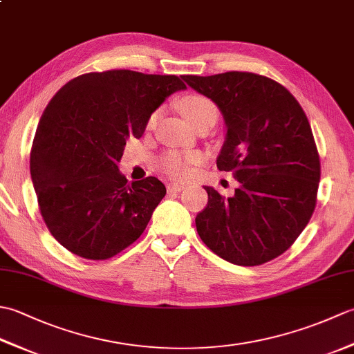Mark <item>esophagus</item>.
Masks as SVG:
<instances>
[{
  "label": "esophagus",
  "mask_w": 354,
  "mask_h": 354,
  "mask_svg": "<svg viewBox=\"0 0 354 354\" xmlns=\"http://www.w3.org/2000/svg\"><path fill=\"white\" fill-rule=\"evenodd\" d=\"M185 189L184 184H179V183H170L167 184V192L169 193H179Z\"/></svg>",
  "instance_id": "obj_1"
}]
</instances>
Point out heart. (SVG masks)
I'll return each mask as SVG.
<instances>
[{"label": "heart", "mask_w": 354, "mask_h": 354, "mask_svg": "<svg viewBox=\"0 0 354 354\" xmlns=\"http://www.w3.org/2000/svg\"><path fill=\"white\" fill-rule=\"evenodd\" d=\"M181 111L183 115L194 124L199 120L205 117H216L217 109L212 100L199 94L187 95L181 100ZM155 115L152 117V122ZM198 161L196 153H181V152H170L162 158L161 167L164 171H167L173 178H185L190 171V165Z\"/></svg>", "instance_id": "obj_1"}]
</instances>
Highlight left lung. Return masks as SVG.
Returning a JSON list of instances; mask_svg holds the SVG:
<instances>
[{
	"instance_id": "left-lung-1",
	"label": "left lung",
	"mask_w": 354,
	"mask_h": 354,
	"mask_svg": "<svg viewBox=\"0 0 354 354\" xmlns=\"http://www.w3.org/2000/svg\"><path fill=\"white\" fill-rule=\"evenodd\" d=\"M183 79L219 108L227 133L217 169L240 183L228 199L204 187L198 234L223 260L263 265L289 250L317 205L321 165L309 120L288 89L259 74Z\"/></svg>"
}]
</instances>
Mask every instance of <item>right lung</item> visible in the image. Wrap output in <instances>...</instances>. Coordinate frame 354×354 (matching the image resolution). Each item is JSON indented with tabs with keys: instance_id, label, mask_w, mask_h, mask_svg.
Returning <instances> with one entry per match:
<instances>
[{
	"instance_id": "add662e5",
	"label": "right lung",
	"mask_w": 354,
	"mask_h": 354,
	"mask_svg": "<svg viewBox=\"0 0 354 354\" xmlns=\"http://www.w3.org/2000/svg\"><path fill=\"white\" fill-rule=\"evenodd\" d=\"M176 76L131 70L88 73L50 100L37 124L30 173L45 223L79 257L106 260L137 240L165 196L155 176L127 183L118 169L127 138H140Z\"/></svg>"
}]
</instances>
